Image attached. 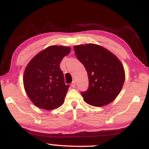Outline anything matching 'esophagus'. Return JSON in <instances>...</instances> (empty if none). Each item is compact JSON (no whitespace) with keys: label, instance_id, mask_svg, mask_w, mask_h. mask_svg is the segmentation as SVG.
Returning a JSON list of instances; mask_svg holds the SVG:
<instances>
[{"label":"esophagus","instance_id":"34e87169","mask_svg":"<svg viewBox=\"0 0 149 149\" xmlns=\"http://www.w3.org/2000/svg\"><path fill=\"white\" fill-rule=\"evenodd\" d=\"M71 86L73 88H76V82H75V81H73V83H71Z\"/></svg>","mask_w":149,"mask_h":149}]
</instances>
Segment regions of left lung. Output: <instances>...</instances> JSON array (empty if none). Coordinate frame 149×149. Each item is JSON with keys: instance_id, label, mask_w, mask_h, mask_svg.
Wrapping results in <instances>:
<instances>
[{"instance_id": "left-lung-1", "label": "left lung", "mask_w": 149, "mask_h": 149, "mask_svg": "<svg viewBox=\"0 0 149 149\" xmlns=\"http://www.w3.org/2000/svg\"><path fill=\"white\" fill-rule=\"evenodd\" d=\"M73 49L88 75V90L81 92L85 102L98 107L112 102L125 82V74L121 61L107 49L96 44L74 45Z\"/></svg>"}]
</instances>
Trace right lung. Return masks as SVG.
Returning <instances> with one entry per match:
<instances>
[{
    "label": "right lung",
    "mask_w": 149,
    "mask_h": 149,
    "mask_svg": "<svg viewBox=\"0 0 149 149\" xmlns=\"http://www.w3.org/2000/svg\"><path fill=\"white\" fill-rule=\"evenodd\" d=\"M70 50V47L49 46L27 64L23 76L24 87L36 107L52 110L64 103L69 86L65 84L59 64Z\"/></svg>",
    "instance_id": "obj_1"
}]
</instances>
